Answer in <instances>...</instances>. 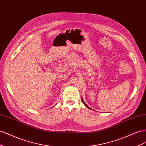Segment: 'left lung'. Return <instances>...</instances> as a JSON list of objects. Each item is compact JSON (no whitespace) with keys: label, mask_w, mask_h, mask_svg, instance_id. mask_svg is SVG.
<instances>
[{"label":"left lung","mask_w":146,"mask_h":146,"mask_svg":"<svg viewBox=\"0 0 146 146\" xmlns=\"http://www.w3.org/2000/svg\"><path fill=\"white\" fill-rule=\"evenodd\" d=\"M82 101L83 103H84V105H85V106H86L87 108H89V109H91V108H90V107H89V106H87V105H86V103H84V100H83V99H82ZM91 110H92V109H91Z\"/></svg>","instance_id":"obj_1"}]
</instances>
